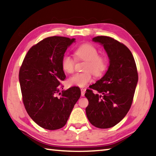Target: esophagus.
<instances>
[{"instance_id": "obj_1", "label": "esophagus", "mask_w": 156, "mask_h": 156, "mask_svg": "<svg viewBox=\"0 0 156 156\" xmlns=\"http://www.w3.org/2000/svg\"><path fill=\"white\" fill-rule=\"evenodd\" d=\"M81 96L83 97L84 95H85V93H86V89L85 88H81Z\"/></svg>"}]
</instances>
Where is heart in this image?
I'll return each mask as SVG.
<instances>
[{
	"instance_id": "b5f03b06",
	"label": "heart",
	"mask_w": 156,
	"mask_h": 156,
	"mask_svg": "<svg viewBox=\"0 0 156 156\" xmlns=\"http://www.w3.org/2000/svg\"><path fill=\"white\" fill-rule=\"evenodd\" d=\"M75 56L78 59L86 61L83 73H76L70 76L68 83L71 86L83 88L93 80L92 73L101 75L105 71L107 66L105 58L99 56V51L94 45L85 43L75 50ZM75 60L70 56L66 55L61 58V66L66 73L71 74L75 70Z\"/></svg>"
}]
</instances>
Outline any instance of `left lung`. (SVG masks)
<instances>
[{
  "label": "left lung",
  "mask_w": 156,
  "mask_h": 156,
  "mask_svg": "<svg viewBox=\"0 0 156 156\" xmlns=\"http://www.w3.org/2000/svg\"><path fill=\"white\" fill-rule=\"evenodd\" d=\"M104 47L109 58L108 70L86 90L89 122L97 128L108 129L118 124L131 108L138 81L133 56L126 45L113 38L100 36L93 39ZM98 93L94 94L91 89Z\"/></svg>",
  "instance_id": "obj_1"
}]
</instances>
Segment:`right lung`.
<instances>
[{
	"mask_svg": "<svg viewBox=\"0 0 156 156\" xmlns=\"http://www.w3.org/2000/svg\"><path fill=\"white\" fill-rule=\"evenodd\" d=\"M74 42L75 39L63 37L45 38L30 48L20 68L25 108L32 120L43 129L64 126L81 96L76 86L60 92L61 81L66 79L61 58Z\"/></svg>",
	"mask_w": 156,
	"mask_h": 156,
	"instance_id": "right-lung-1",
	"label": "right lung"
}]
</instances>
